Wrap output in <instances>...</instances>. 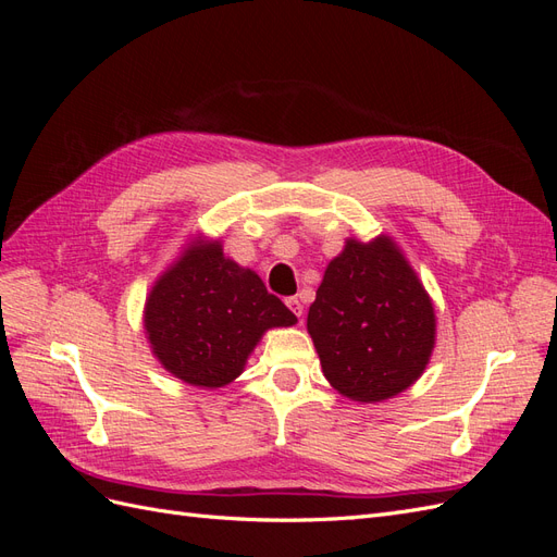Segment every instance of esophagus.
<instances>
[{
	"label": "esophagus",
	"instance_id": "1",
	"mask_svg": "<svg viewBox=\"0 0 557 557\" xmlns=\"http://www.w3.org/2000/svg\"><path fill=\"white\" fill-rule=\"evenodd\" d=\"M285 305H288V309L297 315V320H301V315H305V305H301L297 297H288L285 299Z\"/></svg>",
	"mask_w": 557,
	"mask_h": 557
}]
</instances>
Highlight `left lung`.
<instances>
[{
    "label": "left lung",
    "instance_id": "left-lung-1",
    "mask_svg": "<svg viewBox=\"0 0 557 557\" xmlns=\"http://www.w3.org/2000/svg\"><path fill=\"white\" fill-rule=\"evenodd\" d=\"M323 374L352 401H383L413 385L434 350L432 299L397 244L348 239L309 307Z\"/></svg>",
    "mask_w": 557,
    "mask_h": 557
}]
</instances>
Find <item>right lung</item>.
<instances>
[{"label": "right lung", "mask_w": 557, "mask_h": 557, "mask_svg": "<svg viewBox=\"0 0 557 557\" xmlns=\"http://www.w3.org/2000/svg\"><path fill=\"white\" fill-rule=\"evenodd\" d=\"M295 323L256 272L225 258L221 242L201 237L156 281L144 309L153 356L197 387L232 383L267 330Z\"/></svg>", "instance_id": "1"}]
</instances>
